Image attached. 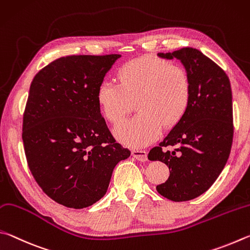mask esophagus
Masks as SVG:
<instances>
[{"mask_svg":"<svg viewBox=\"0 0 250 250\" xmlns=\"http://www.w3.org/2000/svg\"><path fill=\"white\" fill-rule=\"evenodd\" d=\"M132 156L135 159H137L138 161H146L147 160V152L145 150L134 149V150H132Z\"/></svg>","mask_w":250,"mask_h":250,"instance_id":"obj_1","label":"esophagus"}]
</instances>
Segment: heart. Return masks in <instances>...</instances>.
Listing matches in <instances>:
<instances>
[{"label": "heart", "mask_w": 250, "mask_h": 250, "mask_svg": "<svg viewBox=\"0 0 250 250\" xmlns=\"http://www.w3.org/2000/svg\"><path fill=\"white\" fill-rule=\"evenodd\" d=\"M117 79L118 82H101L96 100L113 124L124 120L135 100L138 113L114 129L118 141L127 146H144L155 141L163 125L173 127L189 106L191 81L180 65L145 56L123 65Z\"/></svg>", "instance_id": "heart-1"}]
</instances>
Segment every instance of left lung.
<instances>
[{
	"label": "left lung",
	"mask_w": 250,
	"mask_h": 250,
	"mask_svg": "<svg viewBox=\"0 0 250 250\" xmlns=\"http://www.w3.org/2000/svg\"><path fill=\"white\" fill-rule=\"evenodd\" d=\"M157 56L180 60L191 81L185 115L148 154V159L161 161L170 170L168 180L157 186L158 193L182 202L208 191L227 163L234 133L231 87L226 73L195 48L183 47ZM167 146L175 149L162 150Z\"/></svg>",
	"instance_id": "left-lung-1"
}]
</instances>
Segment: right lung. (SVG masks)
<instances>
[{
    "label": "right lung",
    "mask_w": 250,
    "mask_h": 250,
    "mask_svg": "<svg viewBox=\"0 0 250 250\" xmlns=\"http://www.w3.org/2000/svg\"><path fill=\"white\" fill-rule=\"evenodd\" d=\"M120 57H61L30 84L21 135L28 167L42 191L67 208L102 199L115 166L130 156L113 138L96 100Z\"/></svg>",
    "instance_id": "add662e5"
}]
</instances>
